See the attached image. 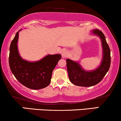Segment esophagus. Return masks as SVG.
<instances>
[{
	"label": "esophagus",
	"mask_w": 121,
	"mask_h": 121,
	"mask_svg": "<svg viewBox=\"0 0 121 121\" xmlns=\"http://www.w3.org/2000/svg\"><path fill=\"white\" fill-rule=\"evenodd\" d=\"M61 54H62V58H65L68 56V52L67 50H63L61 53Z\"/></svg>",
	"instance_id": "1"
}]
</instances>
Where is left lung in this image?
<instances>
[{
  "label": "left lung",
  "instance_id": "8db88e82",
  "mask_svg": "<svg viewBox=\"0 0 121 121\" xmlns=\"http://www.w3.org/2000/svg\"><path fill=\"white\" fill-rule=\"evenodd\" d=\"M92 33L99 36L101 39L103 54L102 61L96 69L87 71L83 69L78 62L69 59H67L68 77L70 81L76 86L90 87L98 84L105 76L111 65V50L105 36L98 29L92 30Z\"/></svg>",
  "mask_w": 121,
  "mask_h": 121
}]
</instances>
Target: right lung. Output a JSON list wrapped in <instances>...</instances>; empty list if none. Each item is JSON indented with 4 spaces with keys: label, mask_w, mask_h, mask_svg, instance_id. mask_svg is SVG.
Instances as JSON below:
<instances>
[{
    "label": "right lung",
    "mask_w": 121,
    "mask_h": 121,
    "mask_svg": "<svg viewBox=\"0 0 121 121\" xmlns=\"http://www.w3.org/2000/svg\"><path fill=\"white\" fill-rule=\"evenodd\" d=\"M19 31L10 45L9 64L10 70L18 81L29 89L38 90L46 87L50 84L52 72L62 56L60 54L47 55L36 62L24 60L18 50Z\"/></svg>",
    "instance_id": "right-lung-1"
}]
</instances>
